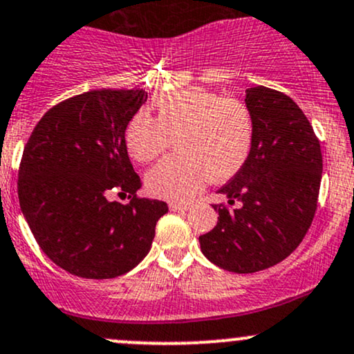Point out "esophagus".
Returning <instances> with one entry per match:
<instances>
[{"mask_svg": "<svg viewBox=\"0 0 354 354\" xmlns=\"http://www.w3.org/2000/svg\"><path fill=\"white\" fill-rule=\"evenodd\" d=\"M192 208V203H188V201H181V203H178V201H171L169 203V209L171 212H188V209Z\"/></svg>", "mask_w": 354, "mask_h": 354, "instance_id": "esophagus-1", "label": "esophagus"}]
</instances>
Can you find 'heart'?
<instances>
[{
    "mask_svg": "<svg viewBox=\"0 0 354 354\" xmlns=\"http://www.w3.org/2000/svg\"><path fill=\"white\" fill-rule=\"evenodd\" d=\"M158 119L139 111L127 122L124 141L131 158L149 162L174 138L178 153L146 174L147 192L165 200H186L207 183L230 180L245 165L254 122L243 102L201 87L183 88L154 100Z\"/></svg>",
    "mask_w": 354,
    "mask_h": 354,
    "instance_id": "obj_1",
    "label": "heart"
}]
</instances>
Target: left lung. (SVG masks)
Masks as SVG:
<instances>
[{
    "label": "left lung",
    "mask_w": 354,
    "mask_h": 354,
    "mask_svg": "<svg viewBox=\"0 0 354 354\" xmlns=\"http://www.w3.org/2000/svg\"><path fill=\"white\" fill-rule=\"evenodd\" d=\"M245 106L254 141L245 165L218 189L227 205H213L218 223L200 236L209 262L252 274L282 262L308 234L317 208L321 146L304 112L282 92L250 87Z\"/></svg>",
    "instance_id": "8db88e82"
}]
</instances>
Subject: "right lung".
I'll return each mask as SVG.
<instances>
[{"label":"right lung","mask_w":354,"mask_h":354,"mask_svg":"<svg viewBox=\"0 0 354 354\" xmlns=\"http://www.w3.org/2000/svg\"><path fill=\"white\" fill-rule=\"evenodd\" d=\"M146 99L142 88L70 97L46 112L26 142L19 207L46 257L70 274L114 279L134 269L168 213L165 201L134 196L141 178L124 134ZM111 192L133 200L111 202Z\"/></svg>","instance_id":"right-lung-1"}]
</instances>
